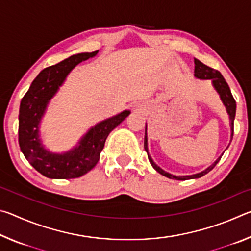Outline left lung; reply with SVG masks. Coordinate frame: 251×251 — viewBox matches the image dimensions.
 <instances>
[{"mask_svg":"<svg viewBox=\"0 0 251 251\" xmlns=\"http://www.w3.org/2000/svg\"><path fill=\"white\" fill-rule=\"evenodd\" d=\"M195 76H196L197 78H201V79H211L212 80V84H214L215 88L219 93L220 99H222L224 105L226 106L227 112L229 114V118H230V126H231V139H232V136H233V120H235V115H236V100H235V99H233V96H232L231 92H230V88H229L227 82L225 80L224 76L220 74L219 71L214 70L209 66L202 64L201 61H198V59H196V58H195ZM144 148H145V151H147V155H148L146 128H145V139H144ZM220 158H222V157H219V158L216 160L215 163L211 165V166H209L206 169V171H203L201 173L195 174V175H192V176L178 177V176H174V175H171V174L164 172L163 169L157 166L154 161H152L151 157L148 155V159H150L151 166L154 167L156 171L160 174V175L167 177V178H169V179H176V180L194 179V178H199V177H201L203 175H206L207 173H209L211 169L214 168L216 165H217V163L220 160Z\"/></svg>","mask_w":251,"mask_h":251,"instance_id":"8db88e82","label":"left lung"}]
</instances>
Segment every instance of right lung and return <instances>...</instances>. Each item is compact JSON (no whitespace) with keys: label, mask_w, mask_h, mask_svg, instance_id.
I'll return each instance as SVG.
<instances>
[{"label":"right lung","mask_w":251,"mask_h":251,"mask_svg":"<svg viewBox=\"0 0 251 251\" xmlns=\"http://www.w3.org/2000/svg\"><path fill=\"white\" fill-rule=\"evenodd\" d=\"M92 53L73 55L57 64L44 69L36 76L23 96L19 113V144L28 163L42 175L56 179H70L85 175L95 166L103 151L106 138L116 126L129 115V110L97 124L84 136L79 146L65 154H52L45 151L39 138V124L46 105L64 82L72 69L85 59L95 56Z\"/></svg>","instance_id":"1"}]
</instances>
